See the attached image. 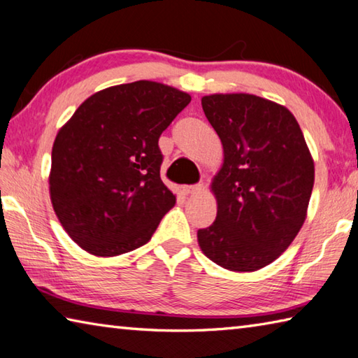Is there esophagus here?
<instances>
[{"label":"esophagus","instance_id":"1","mask_svg":"<svg viewBox=\"0 0 358 358\" xmlns=\"http://www.w3.org/2000/svg\"><path fill=\"white\" fill-rule=\"evenodd\" d=\"M201 185H191V186H183V192L185 194H196L199 191H201Z\"/></svg>","mask_w":358,"mask_h":358}]
</instances>
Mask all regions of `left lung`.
I'll list each match as a JSON object with an SVG mask.
<instances>
[{
	"mask_svg": "<svg viewBox=\"0 0 358 358\" xmlns=\"http://www.w3.org/2000/svg\"><path fill=\"white\" fill-rule=\"evenodd\" d=\"M224 147L211 183L216 220L197 231L205 255L225 269L252 272L288 249L307 217L315 164L287 108L250 94L201 99Z\"/></svg>",
	"mask_w": 358,
	"mask_h": 358,
	"instance_id": "obj_1",
	"label": "left lung"
}]
</instances>
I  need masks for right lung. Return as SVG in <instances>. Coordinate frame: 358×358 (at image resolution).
<instances>
[{"instance_id":"obj_1","label":"right lung","mask_w":358,"mask_h":358,"mask_svg":"<svg viewBox=\"0 0 358 358\" xmlns=\"http://www.w3.org/2000/svg\"><path fill=\"white\" fill-rule=\"evenodd\" d=\"M191 95L155 81L113 86L76 109L51 152L50 196L64 230L96 257L150 241L175 196L162 183L161 133Z\"/></svg>"}]
</instances>
